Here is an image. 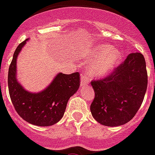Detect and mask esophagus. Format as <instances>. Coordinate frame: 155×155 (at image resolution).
I'll return each mask as SVG.
<instances>
[{"label": "esophagus", "instance_id": "1", "mask_svg": "<svg viewBox=\"0 0 155 155\" xmlns=\"http://www.w3.org/2000/svg\"><path fill=\"white\" fill-rule=\"evenodd\" d=\"M88 82H89V80H88V76L87 75V74L84 73L81 76V87H84L88 85Z\"/></svg>", "mask_w": 155, "mask_h": 155}]
</instances>
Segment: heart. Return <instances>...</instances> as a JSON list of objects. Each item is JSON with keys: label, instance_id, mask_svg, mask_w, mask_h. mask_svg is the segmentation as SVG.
<instances>
[{"label": "heart", "instance_id": "obj_1", "mask_svg": "<svg viewBox=\"0 0 155 155\" xmlns=\"http://www.w3.org/2000/svg\"><path fill=\"white\" fill-rule=\"evenodd\" d=\"M121 52L114 49L109 45L97 46L92 53L91 58L96 59L90 67L92 75L102 77L111 71L121 59Z\"/></svg>", "mask_w": 155, "mask_h": 155}]
</instances>
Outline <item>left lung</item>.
Masks as SVG:
<instances>
[{
    "mask_svg": "<svg viewBox=\"0 0 155 155\" xmlns=\"http://www.w3.org/2000/svg\"><path fill=\"white\" fill-rule=\"evenodd\" d=\"M95 98L92 117L106 126H119L133 118L143 101L147 72L143 55L131 53L108 76L91 81Z\"/></svg>",
    "mask_w": 155,
    "mask_h": 155,
    "instance_id": "obj_1",
    "label": "left lung"
}]
</instances>
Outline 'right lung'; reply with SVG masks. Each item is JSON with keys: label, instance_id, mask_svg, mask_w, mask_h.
Returning <instances> with one entry per match:
<instances>
[{"label": "right lung", "instance_id": "1", "mask_svg": "<svg viewBox=\"0 0 155 155\" xmlns=\"http://www.w3.org/2000/svg\"><path fill=\"white\" fill-rule=\"evenodd\" d=\"M27 40L16 48L9 67V95L15 109L23 120L34 125L50 126L63 117L69 99L80 87V75L78 72L59 73L42 92L32 93L25 90L16 79V59Z\"/></svg>", "mask_w": 155, "mask_h": 155}]
</instances>
